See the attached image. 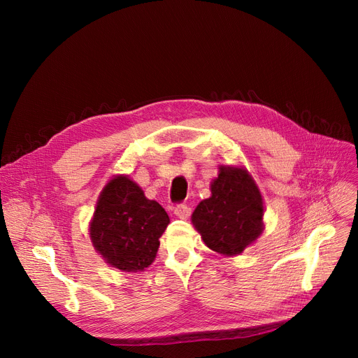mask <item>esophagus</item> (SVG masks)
<instances>
[{
    "label": "esophagus",
    "instance_id": "esophagus-1",
    "mask_svg": "<svg viewBox=\"0 0 358 358\" xmlns=\"http://www.w3.org/2000/svg\"><path fill=\"white\" fill-rule=\"evenodd\" d=\"M175 215L180 220H188V216L191 215V209L189 206L187 204H178L175 208Z\"/></svg>",
    "mask_w": 358,
    "mask_h": 358
}]
</instances>
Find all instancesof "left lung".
<instances>
[{"mask_svg":"<svg viewBox=\"0 0 358 358\" xmlns=\"http://www.w3.org/2000/svg\"><path fill=\"white\" fill-rule=\"evenodd\" d=\"M212 196L199 203L191 221L212 251L233 257L263 233L264 203L255 180L243 167L221 166L210 183Z\"/></svg>","mask_w":358,"mask_h":358,"instance_id":"obj_1","label":"left lung"}]
</instances>
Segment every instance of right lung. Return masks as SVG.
I'll use <instances>...</instances> for the list:
<instances>
[{"label": "right lung", "instance_id": "right-lung-1", "mask_svg": "<svg viewBox=\"0 0 358 358\" xmlns=\"http://www.w3.org/2000/svg\"><path fill=\"white\" fill-rule=\"evenodd\" d=\"M169 222L159 203L146 199L136 182L119 175L100 194L90 236L107 264L122 272H143L155 259Z\"/></svg>", "mask_w": 358, "mask_h": 358}]
</instances>
